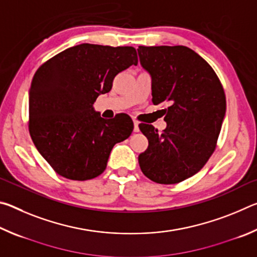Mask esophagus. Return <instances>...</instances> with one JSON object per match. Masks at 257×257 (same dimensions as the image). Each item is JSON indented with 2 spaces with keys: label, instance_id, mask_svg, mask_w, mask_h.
<instances>
[{
  "label": "esophagus",
  "instance_id": "34e87169",
  "mask_svg": "<svg viewBox=\"0 0 257 257\" xmlns=\"http://www.w3.org/2000/svg\"><path fill=\"white\" fill-rule=\"evenodd\" d=\"M134 132L135 133L139 132V122H138V121H134Z\"/></svg>",
  "mask_w": 257,
  "mask_h": 257
}]
</instances>
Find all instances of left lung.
<instances>
[{
    "label": "left lung",
    "instance_id": "left-lung-1",
    "mask_svg": "<svg viewBox=\"0 0 257 257\" xmlns=\"http://www.w3.org/2000/svg\"><path fill=\"white\" fill-rule=\"evenodd\" d=\"M139 61L152 78V102L170 103L167 128L139 129L149 147L139 154L142 171L152 181L171 185L188 179L215 150L225 115L223 87L212 67L186 46H139Z\"/></svg>",
    "mask_w": 257,
    "mask_h": 257
}]
</instances>
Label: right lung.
I'll return each instance as SVG.
<instances>
[{
  "label": "right lung",
  "mask_w": 257,
  "mask_h": 257,
  "mask_svg": "<svg viewBox=\"0 0 257 257\" xmlns=\"http://www.w3.org/2000/svg\"><path fill=\"white\" fill-rule=\"evenodd\" d=\"M137 63L132 46L80 44L38 68L29 89V133L60 176L79 181L99 176L113 146L132 135L128 114L104 119L93 104L110 92L118 73Z\"/></svg>",
  "instance_id": "1"
}]
</instances>
